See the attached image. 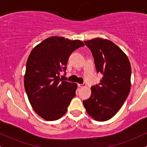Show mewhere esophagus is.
Segmentation results:
<instances>
[{
	"label": "esophagus",
	"instance_id": "esophagus-1",
	"mask_svg": "<svg viewBox=\"0 0 147 147\" xmlns=\"http://www.w3.org/2000/svg\"><path fill=\"white\" fill-rule=\"evenodd\" d=\"M86 86V84L85 83H84V84H78V86H79V88L85 87Z\"/></svg>",
	"mask_w": 147,
	"mask_h": 147
}]
</instances>
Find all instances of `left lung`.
<instances>
[{
    "label": "left lung",
    "mask_w": 147,
    "mask_h": 147,
    "mask_svg": "<svg viewBox=\"0 0 147 147\" xmlns=\"http://www.w3.org/2000/svg\"><path fill=\"white\" fill-rule=\"evenodd\" d=\"M90 50L100 82L91 87L83 104L89 115L99 122L112 118L121 109L131 89V67L124 52L112 41L101 38L84 41Z\"/></svg>",
    "instance_id": "1"
}]
</instances>
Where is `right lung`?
I'll return each mask as SVG.
<instances>
[{"mask_svg":"<svg viewBox=\"0 0 147 147\" xmlns=\"http://www.w3.org/2000/svg\"><path fill=\"white\" fill-rule=\"evenodd\" d=\"M83 46L79 40L51 36L30 52L24 76L25 92L34 111L45 120L61 117L75 97L77 84L63 81L59 75L66 70L72 52Z\"/></svg>","mask_w":147,"mask_h":147,"instance_id":"add662e5","label":"right lung"}]
</instances>
